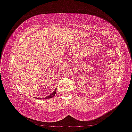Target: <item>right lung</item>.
Instances as JSON below:
<instances>
[{
	"mask_svg": "<svg viewBox=\"0 0 132 132\" xmlns=\"http://www.w3.org/2000/svg\"><path fill=\"white\" fill-rule=\"evenodd\" d=\"M56 89H55L54 91H53V93H52V94H51L50 95V96H47V97H45V98H44V99H49V98H52V97H53V96H54L55 95V94H56ZM36 98L38 99V97H36Z\"/></svg>",
	"mask_w": 132,
	"mask_h": 132,
	"instance_id": "add662e5",
	"label": "right lung"
}]
</instances>
